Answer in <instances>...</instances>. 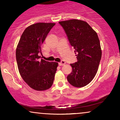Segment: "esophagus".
<instances>
[{
  "instance_id": "34e87169",
  "label": "esophagus",
  "mask_w": 120,
  "mask_h": 120,
  "mask_svg": "<svg viewBox=\"0 0 120 120\" xmlns=\"http://www.w3.org/2000/svg\"><path fill=\"white\" fill-rule=\"evenodd\" d=\"M65 64V61H64V60H61V62H60V63H59V65L60 66H63Z\"/></svg>"
}]
</instances>
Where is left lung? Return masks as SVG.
<instances>
[{"label": "left lung", "instance_id": "8db88e82", "mask_svg": "<svg viewBox=\"0 0 120 120\" xmlns=\"http://www.w3.org/2000/svg\"><path fill=\"white\" fill-rule=\"evenodd\" d=\"M77 54V61L71 64L69 83L76 87L86 86L95 76L101 57L98 34L86 22L76 19L59 22Z\"/></svg>", "mask_w": 120, "mask_h": 120}]
</instances>
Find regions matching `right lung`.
<instances>
[{
	"instance_id": "1",
	"label": "right lung",
	"mask_w": 120,
	"mask_h": 120,
	"mask_svg": "<svg viewBox=\"0 0 120 120\" xmlns=\"http://www.w3.org/2000/svg\"><path fill=\"white\" fill-rule=\"evenodd\" d=\"M55 23L38 22L29 26L21 35L16 51L21 76L34 90L43 91L51 87L58 63L39 60L41 46Z\"/></svg>"
}]
</instances>
